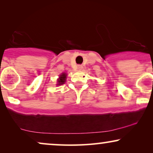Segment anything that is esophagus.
Listing matches in <instances>:
<instances>
[{"label": "esophagus", "instance_id": "obj_1", "mask_svg": "<svg viewBox=\"0 0 153 153\" xmlns=\"http://www.w3.org/2000/svg\"><path fill=\"white\" fill-rule=\"evenodd\" d=\"M82 68H83V66L81 65H79L77 66V69H78L79 70H81Z\"/></svg>", "mask_w": 153, "mask_h": 153}]
</instances>
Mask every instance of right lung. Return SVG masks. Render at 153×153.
I'll use <instances>...</instances> for the list:
<instances>
[{
    "label": "right lung",
    "mask_w": 153,
    "mask_h": 153,
    "mask_svg": "<svg viewBox=\"0 0 153 153\" xmlns=\"http://www.w3.org/2000/svg\"><path fill=\"white\" fill-rule=\"evenodd\" d=\"M66 76H67V75L65 74V73H62V74L60 75V78L58 79L57 85H62V84H63V83H65V82Z\"/></svg>",
    "instance_id": "obj_1"
}]
</instances>
